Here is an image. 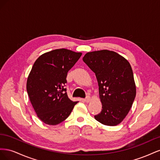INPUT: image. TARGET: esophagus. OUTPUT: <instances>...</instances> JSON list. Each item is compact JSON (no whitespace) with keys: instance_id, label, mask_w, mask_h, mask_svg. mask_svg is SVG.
I'll return each instance as SVG.
<instances>
[{"instance_id":"obj_1","label":"esophagus","mask_w":160,"mask_h":160,"mask_svg":"<svg viewBox=\"0 0 160 160\" xmlns=\"http://www.w3.org/2000/svg\"><path fill=\"white\" fill-rule=\"evenodd\" d=\"M90 100H91V98H90L89 96H88V97H87V98L84 99V101H85L86 103H89V101H90Z\"/></svg>"}]
</instances>
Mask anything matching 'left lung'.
I'll list each match as a JSON object with an SVG mask.
<instances>
[{
    "label": "left lung",
    "instance_id": "obj_1",
    "mask_svg": "<svg viewBox=\"0 0 160 160\" xmlns=\"http://www.w3.org/2000/svg\"><path fill=\"white\" fill-rule=\"evenodd\" d=\"M83 61L95 73L102 110L94 116L109 126L119 124L133 105L136 87L129 62L118 53L101 50L86 53Z\"/></svg>",
    "mask_w": 160,
    "mask_h": 160
}]
</instances>
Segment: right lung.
Masks as SVG:
<instances>
[{"label":"right lung","instance_id":"obj_1","mask_svg":"<svg viewBox=\"0 0 160 160\" xmlns=\"http://www.w3.org/2000/svg\"><path fill=\"white\" fill-rule=\"evenodd\" d=\"M82 55L66 49L41 55L34 63L27 81L31 103L43 123L55 125L63 122L77 101H72L65 88L67 72Z\"/></svg>","mask_w":160,"mask_h":160}]
</instances>
